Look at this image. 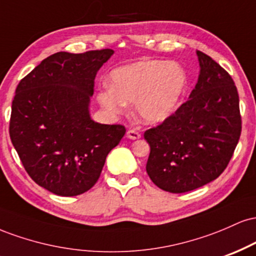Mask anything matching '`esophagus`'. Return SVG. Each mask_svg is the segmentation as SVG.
Here are the masks:
<instances>
[{
	"label": "esophagus",
	"instance_id": "obj_1",
	"mask_svg": "<svg viewBox=\"0 0 256 256\" xmlns=\"http://www.w3.org/2000/svg\"><path fill=\"white\" fill-rule=\"evenodd\" d=\"M126 137H128V140H140V134L136 130H128L126 132Z\"/></svg>",
	"mask_w": 256,
	"mask_h": 256
}]
</instances>
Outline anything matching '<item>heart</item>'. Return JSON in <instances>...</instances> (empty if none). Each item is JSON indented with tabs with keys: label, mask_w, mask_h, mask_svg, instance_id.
<instances>
[{
	"label": "heart",
	"mask_w": 256,
	"mask_h": 256,
	"mask_svg": "<svg viewBox=\"0 0 256 256\" xmlns=\"http://www.w3.org/2000/svg\"><path fill=\"white\" fill-rule=\"evenodd\" d=\"M186 84V72L179 64L140 60L113 70L110 85L101 88L96 100L113 116L122 114L126 104H134L138 118L158 124L177 110Z\"/></svg>",
	"instance_id": "heart-1"
}]
</instances>
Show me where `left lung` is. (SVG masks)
<instances>
[{
    "label": "left lung",
    "mask_w": 256,
    "mask_h": 256,
    "mask_svg": "<svg viewBox=\"0 0 256 256\" xmlns=\"http://www.w3.org/2000/svg\"><path fill=\"white\" fill-rule=\"evenodd\" d=\"M198 80L189 100L156 128L144 132L150 146L146 173L165 192H192L224 172L238 143L242 120L231 76L196 52Z\"/></svg>",
    "instance_id": "left-lung-1"
}]
</instances>
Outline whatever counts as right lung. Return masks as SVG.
I'll return each instance as SVG.
<instances>
[{"label":"right lung","instance_id":"add662e5","mask_svg":"<svg viewBox=\"0 0 256 256\" xmlns=\"http://www.w3.org/2000/svg\"><path fill=\"white\" fill-rule=\"evenodd\" d=\"M112 49L58 52L18 84L10 136L26 172L58 196L80 195L95 185L122 125L98 124L89 113L96 73Z\"/></svg>","mask_w":256,"mask_h":256}]
</instances>
